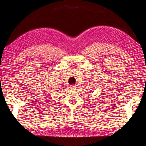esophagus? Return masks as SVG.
Here are the masks:
<instances>
[{"label": "esophagus", "instance_id": "34e87169", "mask_svg": "<svg viewBox=\"0 0 146 146\" xmlns=\"http://www.w3.org/2000/svg\"><path fill=\"white\" fill-rule=\"evenodd\" d=\"M70 89H71V90H76V85H71V86H70Z\"/></svg>", "mask_w": 146, "mask_h": 146}]
</instances>
